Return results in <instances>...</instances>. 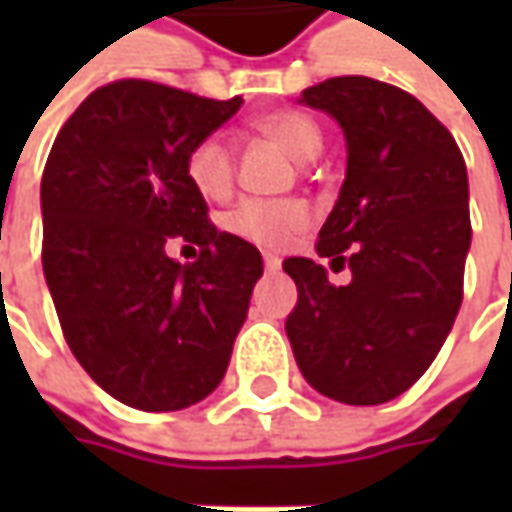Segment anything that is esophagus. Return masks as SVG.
Masks as SVG:
<instances>
[{"mask_svg": "<svg viewBox=\"0 0 512 512\" xmlns=\"http://www.w3.org/2000/svg\"><path fill=\"white\" fill-rule=\"evenodd\" d=\"M265 267H267V273H276V270L282 267V259H279V256H273V253H265Z\"/></svg>", "mask_w": 512, "mask_h": 512, "instance_id": "1", "label": "esophagus"}]
</instances>
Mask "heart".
<instances>
[{"mask_svg":"<svg viewBox=\"0 0 512 512\" xmlns=\"http://www.w3.org/2000/svg\"><path fill=\"white\" fill-rule=\"evenodd\" d=\"M256 130L296 162H310L322 150V130L299 110H273L256 119ZM185 173L205 199H225L233 187V148L222 136H205L187 153ZM310 225V210L302 202H259L247 199L227 216V230L247 242L279 247Z\"/></svg>","mask_w":512,"mask_h":512,"instance_id":"b5f03b06","label":"heart"}]
</instances>
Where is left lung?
<instances>
[{
	"mask_svg": "<svg viewBox=\"0 0 512 512\" xmlns=\"http://www.w3.org/2000/svg\"><path fill=\"white\" fill-rule=\"evenodd\" d=\"M299 105L344 133L347 170L316 250L353 276L336 287L313 259H285L299 290L287 339L313 390L384 404L430 367L462 307L473 236L462 150L416 96L367 76L327 79Z\"/></svg>",
	"mask_w": 512,
	"mask_h": 512,
	"instance_id": "1",
	"label": "left lung"
}]
</instances>
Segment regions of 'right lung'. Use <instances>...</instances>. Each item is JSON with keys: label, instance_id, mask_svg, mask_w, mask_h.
Instances as JSON below:
<instances>
[{"label": "right lung", "instance_id": "1", "mask_svg": "<svg viewBox=\"0 0 512 512\" xmlns=\"http://www.w3.org/2000/svg\"><path fill=\"white\" fill-rule=\"evenodd\" d=\"M242 99L125 79L93 90L42 173V267L76 362L113 399L165 413L210 396L245 325L262 253L207 222L190 148ZM182 235L200 259L164 245Z\"/></svg>", "mask_w": 512, "mask_h": 512}]
</instances>
